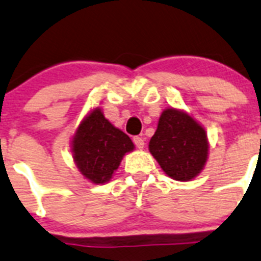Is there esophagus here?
Listing matches in <instances>:
<instances>
[{
  "mask_svg": "<svg viewBox=\"0 0 261 261\" xmlns=\"http://www.w3.org/2000/svg\"><path fill=\"white\" fill-rule=\"evenodd\" d=\"M134 143L137 146L138 149H143L144 148V139L140 137H135L134 138Z\"/></svg>",
  "mask_w": 261,
  "mask_h": 261,
  "instance_id": "obj_1",
  "label": "esophagus"
}]
</instances>
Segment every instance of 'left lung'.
Returning <instances> with one entry per match:
<instances>
[{
	"instance_id": "8db88e82",
	"label": "left lung",
	"mask_w": 261,
	"mask_h": 261,
	"mask_svg": "<svg viewBox=\"0 0 261 261\" xmlns=\"http://www.w3.org/2000/svg\"><path fill=\"white\" fill-rule=\"evenodd\" d=\"M205 127L185 110L167 108L148 143L149 153L168 177L190 181L205 168L209 159Z\"/></svg>"
}]
</instances>
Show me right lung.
I'll use <instances>...</instances> for the list:
<instances>
[{
	"instance_id": "obj_1",
	"label": "right lung",
	"mask_w": 261,
	"mask_h": 261,
	"mask_svg": "<svg viewBox=\"0 0 261 261\" xmlns=\"http://www.w3.org/2000/svg\"><path fill=\"white\" fill-rule=\"evenodd\" d=\"M134 149L130 138L106 119L99 106L87 113L71 139L77 169L84 178L96 185L112 180L123 156Z\"/></svg>"
}]
</instances>
